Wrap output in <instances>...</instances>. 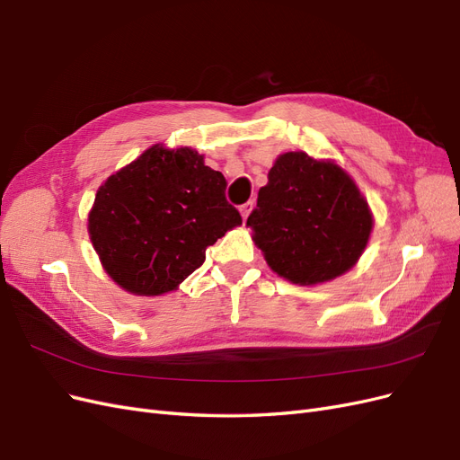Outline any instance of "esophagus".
<instances>
[{
  "instance_id": "34e87169",
  "label": "esophagus",
  "mask_w": 460,
  "mask_h": 460,
  "mask_svg": "<svg viewBox=\"0 0 460 460\" xmlns=\"http://www.w3.org/2000/svg\"><path fill=\"white\" fill-rule=\"evenodd\" d=\"M252 208H253V200H248V202H244V204H243V207H241V214H243V217H244V219L250 216Z\"/></svg>"
}]
</instances>
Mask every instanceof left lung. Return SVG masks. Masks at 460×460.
Instances as JSON below:
<instances>
[{
  "mask_svg": "<svg viewBox=\"0 0 460 460\" xmlns=\"http://www.w3.org/2000/svg\"><path fill=\"white\" fill-rule=\"evenodd\" d=\"M246 226L277 275L296 284H316L343 275L356 263L373 219L343 168L292 151L269 170Z\"/></svg>",
  "mask_w": 460,
  "mask_h": 460,
  "instance_id": "8db88e82",
  "label": "left lung"
}]
</instances>
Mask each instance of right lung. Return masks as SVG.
Here are the masks:
<instances>
[{
  "instance_id": "right-lung-1",
  "label": "right lung",
  "mask_w": 460,
  "mask_h": 460,
  "mask_svg": "<svg viewBox=\"0 0 460 460\" xmlns=\"http://www.w3.org/2000/svg\"><path fill=\"white\" fill-rule=\"evenodd\" d=\"M224 174L190 147L153 146L100 187L91 241L127 292L159 296L207 260V248L243 217L226 199Z\"/></svg>"
}]
</instances>
